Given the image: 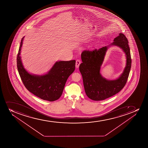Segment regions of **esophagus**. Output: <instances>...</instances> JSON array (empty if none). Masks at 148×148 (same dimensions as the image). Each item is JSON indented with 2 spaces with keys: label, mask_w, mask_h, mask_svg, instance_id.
I'll return each instance as SVG.
<instances>
[{
  "label": "esophagus",
  "mask_w": 148,
  "mask_h": 148,
  "mask_svg": "<svg viewBox=\"0 0 148 148\" xmlns=\"http://www.w3.org/2000/svg\"><path fill=\"white\" fill-rule=\"evenodd\" d=\"M81 62L80 60L79 59H77L76 60V67L77 68H78L79 67V65L81 64Z\"/></svg>",
  "instance_id": "obj_1"
}]
</instances>
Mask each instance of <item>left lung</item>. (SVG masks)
I'll list each match as a JSON object with an SVG mask.
<instances>
[{
	"mask_svg": "<svg viewBox=\"0 0 148 148\" xmlns=\"http://www.w3.org/2000/svg\"><path fill=\"white\" fill-rule=\"evenodd\" d=\"M111 45L123 49L126 54V66L121 76L116 80L108 81L100 74V66L104 60L108 47L99 49L86 50L81 54L82 63L79 66L87 96L95 101L103 100L119 92L126 84L131 67L132 59L128 41L126 36L120 33Z\"/></svg>",
	"mask_w": 148,
	"mask_h": 148,
	"instance_id": "left-lung-1",
	"label": "left lung"
}]
</instances>
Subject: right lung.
<instances>
[{
    "label": "right lung",
    "mask_w": 148,
    "mask_h": 148,
    "mask_svg": "<svg viewBox=\"0 0 148 148\" xmlns=\"http://www.w3.org/2000/svg\"><path fill=\"white\" fill-rule=\"evenodd\" d=\"M23 38L17 56L18 71L23 85L30 92L42 99L49 101L58 99L67 79L75 70L76 61L57 62L49 73L43 76L30 74L24 69L20 56Z\"/></svg>",
    "instance_id": "1"
}]
</instances>
